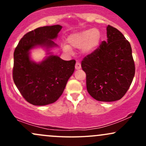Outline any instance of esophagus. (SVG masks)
Returning a JSON list of instances; mask_svg holds the SVG:
<instances>
[{"label":"esophagus","mask_w":146,"mask_h":146,"mask_svg":"<svg viewBox=\"0 0 146 146\" xmlns=\"http://www.w3.org/2000/svg\"><path fill=\"white\" fill-rule=\"evenodd\" d=\"M81 64H80V62H77L76 64H75V69L79 70L81 68Z\"/></svg>","instance_id":"obj_1"}]
</instances>
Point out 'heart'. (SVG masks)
<instances>
[{
    "instance_id": "1",
    "label": "heart",
    "mask_w": 146,
    "mask_h": 146,
    "mask_svg": "<svg viewBox=\"0 0 146 146\" xmlns=\"http://www.w3.org/2000/svg\"><path fill=\"white\" fill-rule=\"evenodd\" d=\"M102 33L98 28H91L74 33L68 36V42L70 46L75 48H82L84 55H90L100 48L102 42ZM67 44L62 46L63 51L71 53V48Z\"/></svg>"
}]
</instances>
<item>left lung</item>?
<instances>
[{"label": "left lung", "mask_w": 146, "mask_h": 146, "mask_svg": "<svg viewBox=\"0 0 146 146\" xmlns=\"http://www.w3.org/2000/svg\"><path fill=\"white\" fill-rule=\"evenodd\" d=\"M107 41L85 57L82 68L86 74L88 93L98 101L120 100L130 88L135 66L129 42L113 27H106Z\"/></svg>", "instance_id": "left-lung-1"}]
</instances>
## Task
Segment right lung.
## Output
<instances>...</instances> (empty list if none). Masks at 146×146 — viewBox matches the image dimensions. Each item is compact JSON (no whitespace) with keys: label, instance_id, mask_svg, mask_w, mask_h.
I'll use <instances>...</instances> for the list:
<instances>
[{"label":"right lung","instance_id":"right-lung-1","mask_svg":"<svg viewBox=\"0 0 146 146\" xmlns=\"http://www.w3.org/2000/svg\"><path fill=\"white\" fill-rule=\"evenodd\" d=\"M62 28L59 25L37 28L23 36L14 51V82L23 98L33 105L56 102L75 71V60L66 61L51 51L58 46L53 40ZM39 47L44 48L47 56L36 63L31 59V51Z\"/></svg>","mask_w":146,"mask_h":146}]
</instances>
